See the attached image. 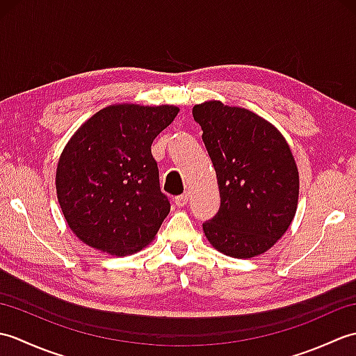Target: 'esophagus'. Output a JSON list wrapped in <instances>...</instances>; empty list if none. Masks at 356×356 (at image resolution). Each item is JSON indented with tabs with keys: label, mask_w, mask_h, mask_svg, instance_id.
<instances>
[{
	"label": "esophagus",
	"mask_w": 356,
	"mask_h": 356,
	"mask_svg": "<svg viewBox=\"0 0 356 356\" xmlns=\"http://www.w3.org/2000/svg\"><path fill=\"white\" fill-rule=\"evenodd\" d=\"M174 203H176V207H179V208L185 207L186 203H188V194H180V195H177V197L174 199Z\"/></svg>",
	"instance_id": "34e87169"
}]
</instances>
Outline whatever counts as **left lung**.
<instances>
[{
	"label": "left lung",
	"instance_id": "obj_1",
	"mask_svg": "<svg viewBox=\"0 0 356 356\" xmlns=\"http://www.w3.org/2000/svg\"><path fill=\"white\" fill-rule=\"evenodd\" d=\"M214 165L220 208L203 232L234 259L264 254L284 236L298 207V168L283 134L246 108L207 101L193 107Z\"/></svg>",
	"mask_w": 356,
	"mask_h": 356
}]
</instances>
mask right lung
Segmentation results:
<instances>
[{
  "label": "right lung",
  "instance_id": "right-lung-1",
  "mask_svg": "<svg viewBox=\"0 0 356 356\" xmlns=\"http://www.w3.org/2000/svg\"><path fill=\"white\" fill-rule=\"evenodd\" d=\"M177 113L174 105L115 104L67 142L58 161L56 195L81 241L124 257L154 240L171 205L159 185L151 143Z\"/></svg>",
  "mask_w": 356,
  "mask_h": 356
}]
</instances>
